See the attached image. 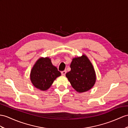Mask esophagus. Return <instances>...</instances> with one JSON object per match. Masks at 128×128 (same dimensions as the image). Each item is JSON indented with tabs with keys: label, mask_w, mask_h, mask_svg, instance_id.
Segmentation results:
<instances>
[{
	"label": "esophagus",
	"mask_w": 128,
	"mask_h": 128,
	"mask_svg": "<svg viewBox=\"0 0 128 128\" xmlns=\"http://www.w3.org/2000/svg\"><path fill=\"white\" fill-rule=\"evenodd\" d=\"M66 72H67V71H66V70H64V71H62V72H61V74L62 75V76H64V75L66 74Z\"/></svg>",
	"instance_id": "34e87169"
}]
</instances>
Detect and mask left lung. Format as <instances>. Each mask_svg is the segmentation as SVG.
Returning <instances> with one entry per match:
<instances>
[{
	"mask_svg": "<svg viewBox=\"0 0 128 128\" xmlns=\"http://www.w3.org/2000/svg\"><path fill=\"white\" fill-rule=\"evenodd\" d=\"M70 67L71 70L66 76L74 89L82 93L93 88L96 80V73L91 61L86 55L73 58Z\"/></svg>",
	"mask_w": 128,
	"mask_h": 128,
	"instance_id": "obj_1",
	"label": "left lung"
}]
</instances>
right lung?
I'll return each instance as SVG.
<instances>
[{
	"label": "right lung",
	"mask_w": 128,
	"mask_h": 128,
	"mask_svg": "<svg viewBox=\"0 0 128 128\" xmlns=\"http://www.w3.org/2000/svg\"><path fill=\"white\" fill-rule=\"evenodd\" d=\"M60 76V72L52 65L50 59L40 58L32 68L30 80L36 88L46 91L52 86L56 78Z\"/></svg>",
	"instance_id": "add662e5"
}]
</instances>
